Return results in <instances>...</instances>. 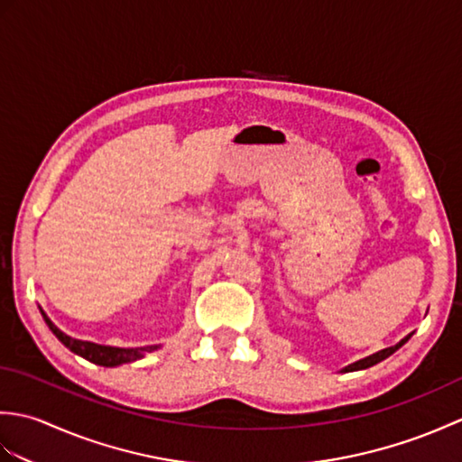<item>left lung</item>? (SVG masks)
Listing matches in <instances>:
<instances>
[{
    "label": "left lung",
    "instance_id": "left-lung-1",
    "mask_svg": "<svg viewBox=\"0 0 462 462\" xmlns=\"http://www.w3.org/2000/svg\"><path fill=\"white\" fill-rule=\"evenodd\" d=\"M411 336H413V333H409L407 337L401 339V341L397 343V346H393V347L381 349V351L373 353V356H369V357H365V359H359V361H356V363H351V365H347L346 369H343V373H349V371H359V369H367V367H371V365H375V363H379V361H383V359H387L389 356H393V353H395L399 347H403L405 343L411 339Z\"/></svg>",
    "mask_w": 462,
    "mask_h": 462
}]
</instances>
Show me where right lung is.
Here are the masks:
<instances>
[{
	"mask_svg": "<svg viewBox=\"0 0 462 462\" xmlns=\"http://www.w3.org/2000/svg\"><path fill=\"white\" fill-rule=\"evenodd\" d=\"M42 310V308H39ZM42 316L45 319V323L55 333V337L63 343L65 347L71 349L77 356H81L83 359L97 363V365L103 367H116L123 365V363H131L144 357L146 351H154L159 349V346H149V347H111V346H99V343H91V341H81V339H73L69 337L67 333H63L59 329L55 323L45 316V311L42 310Z\"/></svg>",
	"mask_w": 462,
	"mask_h": 462,
	"instance_id": "obj_1",
	"label": "right lung"
}]
</instances>
